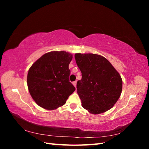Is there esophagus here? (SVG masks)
Returning a JSON list of instances; mask_svg holds the SVG:
<instances>
[{
    "label": "esophagus",
    "instance_id": "esophagus-1",
    "mask_svg": "<svg viewBox=\"0 0 149 149\" xmlns=\"http://www.w3.org/2000/svg\"><path fill=\"white\" fill-rule=\"evenodd\" d=\"M73 84L74 85V86L75 88H76V81H74V82H73Z\"/></svg>",
    "mask_w": 149,
    "mask_h": 149
}]
</instances>
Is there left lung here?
Listing matches in <instances>:
<instances>
[{"label":"left lung","mask_w":149,"mask_h":149,"mask_svg":"<svg viewBox=\"0 0 149 149\" xmlns=\"http://www.w3.org/2000/svg\"><path fill=\"white\" fill-rule=\"evenodd\" d=\"M74 58L82 74L76 88L83 107L93 114L111 109L123 88L119 73L106 58L97 54L76 53Z\"/></svg>","instance_id":"8db88e82"}]
</instances>
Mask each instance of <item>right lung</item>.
Returning a JSON list of instances; mask_svg holds the SVG:
<instances>
[{
	"label": "right lung",
	"mask_w": 149,
	"mask_h": 149,
	"mask_svg": "<svg viewBox=\"0 0 149 149\" xmlns=\"http://www.w3.org/2000/svg\"><path fill=\"white\" fill-rule=\"evenodd\" d=\"M73 55L65 51L44 54L31 65L28 72L27 85L31 97L47 110L63 106L75 91L70 82L69 64Z\"/></svg>",
	"instance_id": "right-lung-1"
}]
</instances>
